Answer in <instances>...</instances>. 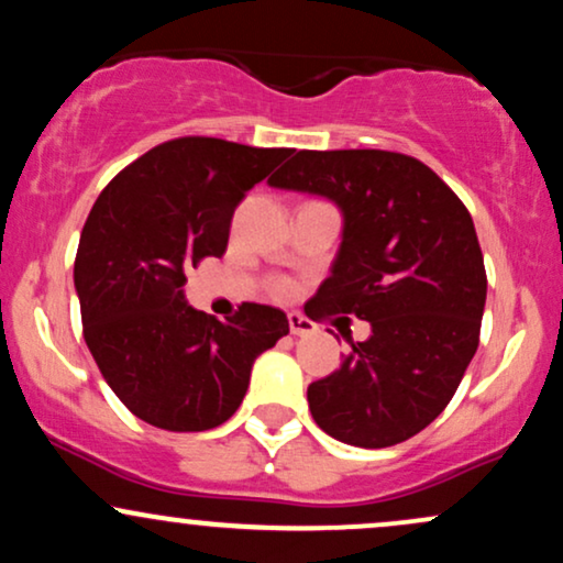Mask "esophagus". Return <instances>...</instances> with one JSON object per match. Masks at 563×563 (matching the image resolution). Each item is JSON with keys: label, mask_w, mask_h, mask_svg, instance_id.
Returning <instances> with one entry per match:
<instances>
[{"label": "esophagus", "mask_w": 563, "mask_h": 563, "mask_svg": "<svg viewBox=\"0 0 563 563\" xmlns=\"http://www.w3.org/2000/svg\"><path fill=\"white\" fill-rule=\"evenodd\" d=\"M288 328H290V333H294V335H307V333L314 331V322L307 320L299 312H290L288 314Z\"/></svg>", "instance_id": "34e87169"}]
</instances>
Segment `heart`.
Returning <instances> with one entry per match:
<instances>
[{
  "mask_svg": "<svg viewBox=\"0 0 563 563\" xmlns=\"http://www.w3.org/2000/svg\"><path fill=\"white\" fill-rule=\"evenodd\" d=\"M288 290H290L288 283H277V294H288Z\"/></svg>",
  "mask_w": 563,
  "mask_h": 563,
  "instance_id": "b5f03b06",
  "label": "heart"
}]
</instances>
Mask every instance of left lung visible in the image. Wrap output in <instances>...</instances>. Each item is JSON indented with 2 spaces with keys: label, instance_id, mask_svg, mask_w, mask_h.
Masks as SVG:
<instances>
[{
  "label": "left lung",
  "instance_id": "1",
  "mask_svg": "<svg viewBox=\"0 0 563 563\" xmlns=\"http://www.w3.org/2000/svg\"><path fill=\"white\" fill-rule=\"evenodd\" d=\"M269 185L339 203L344 241L309 314L373 328L339 371L309 384L314 423L371 450L416 437L479 346L487 273L468 209L423 161L391 151H299Z\"/></svg>",
  "mask_w": 563,
  "mask_h": 563
}]
</instances>
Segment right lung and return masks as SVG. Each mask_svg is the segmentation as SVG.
<instances>
[{
  "instance_id": "obj_1",
  "label": "right lung",
  "mask_w": 563,
  "mask_h": 563,
  "mask_svg": "<svg viewBox=\"0 0 563 563\" xmlns=\"http://www.w3.org/2000/svg\"><path fill=\"white\" fill-rule=\"evenodd\" d=\"M288 153L177 137L132 161L95 200L74 264L84 341L140 421L166 431L224 423L254 360L288 333L275 307L243 301L222 322L183 294L185 269L224 254L235 206Z\"/></svg>"
}]
</instances>
